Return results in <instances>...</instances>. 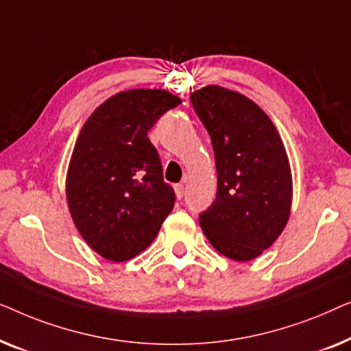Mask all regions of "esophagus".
I'll list each match as a JSON object with an SVG mask.
<instances>
[{"label": "esophagus", "instance_id": "obj_1", "mask_svg": "<svg viewBox=\"0 0 351 351\" xmlns=\"http://www.w3.org/2000/svg\"><path fill=\"white\" fill-rule=\"evenodd\" d=\"M175 194L178 199H181L184 195V184H175Z\"/></svg>", "mask_w": 351, "mask_h": 351}]
</instances>
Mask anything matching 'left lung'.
I'll list each match as a JSON object with an SVG mask.
<instances>
[{
	"mask_svg": "<svg viewBox=\"0 0 351 351\" xmlns=\"http://www.w3.org/2000/svg\"><path fill=\"white\" fill-rule=\"evenodd\" d=\"M215 151L216 200L199 224L211 246L246 263L270 248L288 224L293 175L280 133L253 100L230 88L191 93Z\"/></svg>",
	"mask_w": 351,
	"mask_h": 351,
	"instance_id": "left-lung-1",
	"label": "left lung"
}]
</instances>
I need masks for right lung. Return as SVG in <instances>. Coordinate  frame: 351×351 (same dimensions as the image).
<instances>
[{"instance_id": "add662e5", "label": "right lung", "mask_w": 351, "mask_h": 351, "mask_svg": "<svg viewBox=\"0 0 351 351\" xmlns=\"http://www.w3.org/2000/svg\"><path fill=\"white\" fill-rule=\"evenodd\" d=\"M181 98L132 88L103 101L79 132L66 171V204L84 241L111 263L145 251L175 205L147 130Z\"/></svg>"}]
</instances>
